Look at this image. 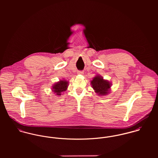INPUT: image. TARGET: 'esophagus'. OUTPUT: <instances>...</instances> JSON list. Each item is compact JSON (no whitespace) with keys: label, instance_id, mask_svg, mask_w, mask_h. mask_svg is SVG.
<instances>
[{"label":"esophagus","instance_id":"esophagus-1","mask_svg":"<svg viewBox=\"0 0 158 158\" xmlns=\"http://www.w3.org/2000/svg\"><path fill=\"white\" fill-rule=\"evenodd\" d=\"M83 73H84V72L83 70H78L77 72V74H78V75H83Z\"/></svg>","mask_w":158,"mask_h":158}]
</instances>
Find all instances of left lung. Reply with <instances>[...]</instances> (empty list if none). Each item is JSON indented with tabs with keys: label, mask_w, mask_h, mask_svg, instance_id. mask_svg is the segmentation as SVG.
<instances>
[{
	"label": "left lung",
	"mask_w": 158,
	"mask_h": 158,
	"mask_svg": "<svg viewBox=\"0 0 158 158\" xmlns=\"http://www.w3.org/2000/svg\"><path fill=\"white\" fill-rule=\"evenodd\" d=\"M92 88L95 92L100 95H105L108 94V91L111 88V84L108 81L103 80L100 76H96L91 81Z\"/></svg>",
	"instance_id": "8db88e82"
}]
</instances>
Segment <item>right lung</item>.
<instances>
[{
  "label": "right lung",
  "mask_w": 158,
  "mask_h": 158,
  "mask_svg": "<svg viewBox=\"0 0 158 158\" xmlns=\"http://www.w3.org/2000/svg\"><path fill=\"white\" fill-rule=\"evenodd\" d=\"M68 86V81L65 80H61L54 85L52 89L54 93H55L57 95H61L62 92L67 90Z\"/></svg>",
  "instance_id": "add662e5"
}]
</instances>
